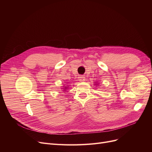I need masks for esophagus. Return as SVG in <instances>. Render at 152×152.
Wrapping results in <instances>:
<instances>
[{
  "label": "esophagus",
  "instance_id": "1",
  "mask_svg": "<svg viewBox=\"0 0 152 152\" xmlns=\"http://www.w3.org/2000/svg\"><path fill=\"white\" fill-rule=\"evenodd\" d=\"M78 79H79V81L80 82H83L86 80V78L84 75H80L79 77H78Z\"/></svg>",
  "mask_w": 152,
  "mask_h": 152
}]
</instances>
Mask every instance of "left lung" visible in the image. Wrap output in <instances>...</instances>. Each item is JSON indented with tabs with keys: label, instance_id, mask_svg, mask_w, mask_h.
Masks as SVG:
<instances>
[{
	"label": "left lung",
	"instance_id": "8db88e82",
	"mask_svg": "<svg viewBox=\"0 0 152 152\" xmlns=\"http://www.w3.org/2000/svg\"><path fill=\"white\" fill-rule=\"evenodd\" d=\"M95 85H98V82H97V84H96Z\"/></svg>",
	"mask_w": 152,
	"mask_h": 152
}]
</instances>
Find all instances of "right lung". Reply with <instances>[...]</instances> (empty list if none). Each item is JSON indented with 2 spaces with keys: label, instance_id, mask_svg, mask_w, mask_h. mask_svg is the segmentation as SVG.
Returning a JSON list of instances; mask_svg holds the SVG:
<instances>
[{
  "label": "right lung",
  "instance_id": "1",
  "mask_svg": "<svg viewBox=\"0 0 152 152\" xmlns=\"http://www.w3.org/2000/svg\"><path fill=\"white\" fill-rule=\"evenodd\" d=\"M63 88H62L64 91H66V90H67V89L68 88V86H63Z\"/></svg>",
  "mask_w": 152,
  "mask_h": 152
}]
</instances>
